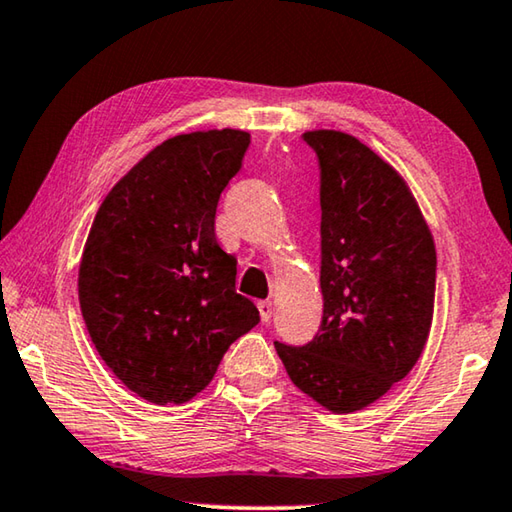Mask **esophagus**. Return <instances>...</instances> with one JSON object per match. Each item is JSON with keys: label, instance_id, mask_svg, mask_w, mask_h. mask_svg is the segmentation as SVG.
I'll return each mask as SVG.
<instances>
[{"label": "esophagus", "instance_id": "1", "mask_svg": "<svg viewBox=\"0 0 512 512\" xmlns=\"http://www.w3.org/2000/svg\"><path fill=\"white\" fill-rule=\"evenodd\" d=\"M257 309H259V316H262V320L266 323V320H271L275 305H273L271 300H259V302H257Z\"/></svg>", "mask_w": 512, "mask_h": 512}]
</instances>
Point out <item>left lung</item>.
<instances>
[{"instance_id":"obj_1","label":"left lung","mask_w":512,"mask_h":512,"mask_svg":"<svg viewBox=\"0 0 512 512\" xmlns=\"http://www.w3.org/2000/svg\"><path fill=\"white\" fill-rule=\"evenodd\" d=\"M320 164L323 320L302 348L275 341L289 377L332 413L377 402L427 345L436 246L409 185L341 131L302 135Z\"/></svg>"}]
</instances>
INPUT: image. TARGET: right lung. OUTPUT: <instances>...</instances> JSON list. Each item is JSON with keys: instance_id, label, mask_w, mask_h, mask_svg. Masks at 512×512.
Instances as JSON below:
<instances>
[{"instance_id": "1", "label": "right lung", "mask_w": 512, "mask_h": 512, "mask_svg": "<svg viewBox=\"0 0 512 512\" xmlns=\"http://www.w3.org/2000/svg\"><path fill=\"white\" fill-rule=\"evenodd\" d=\"M250 135L235 128L155 146L103 198L85 241L79 302L94 348L133 393L185 404L259 323L214 235L221 192Z\"/></svg>"}]
</instances>
